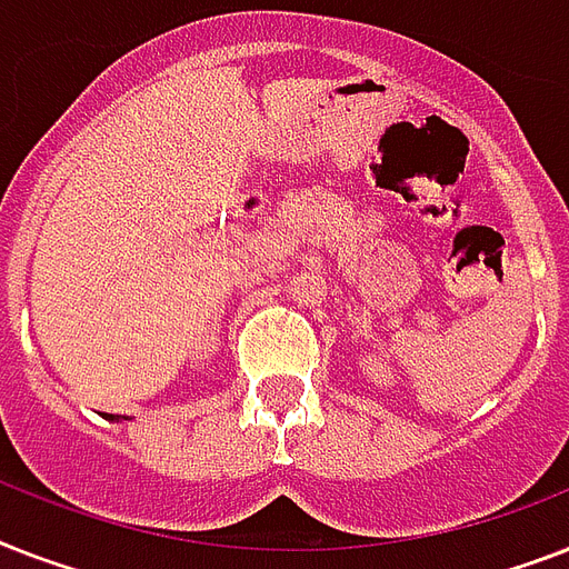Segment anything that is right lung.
Wrapping results in <instances>:
<instances>
[{
	"label": "right lung",
	"mask_w": 569,
	"mask_h": 569,
	"mask_svg": "<svg viewBox=\"0 0 569 569\" xmlns=\"http://www.w3.org/2000/svg\"><path fill=\"white\" fill-rule=\"evenodd\" d=\"M106 419H111V422H120V419H127V416H106Z\"/></svg>",
	"instance_id": "1"
}]
</instances>
